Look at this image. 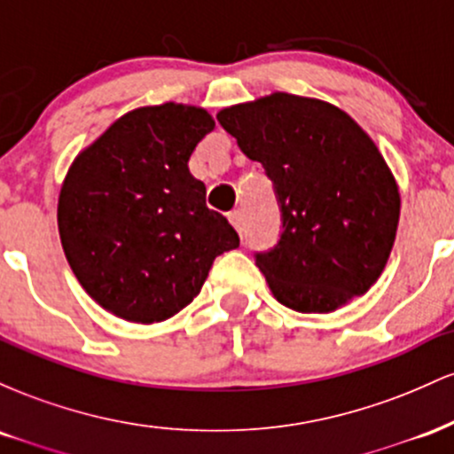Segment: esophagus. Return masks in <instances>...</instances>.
Segmentation results:
<instances>
[{"label":"esophagus","instance_id":"1","mask_svg":"<svg viewBox=\"0 0 454 454\" xmlns=\"http://www.w3.org/2000/svg\"><path fill=\"white\" fill-rule=\"evenodd\" d=\"M228 220H231L232 226L237 228L239 234H243V213H241V211H232V213H228Z\"/></svg>","mask_w":454,"mask_h":454}]
</instances>
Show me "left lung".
<instances>
[{
  "instance_id": "obj_1",
  "label": "left lung",
  "mask_w": 454,
  "mask_h": 454,
  "mask_svg": "<svg viewBox=\"0 0 454 454\" xmlns=\"http://www.w3.org/2000/svg\"><path fill=\"white\" fill-rule=\"evenodd\" d=\"M264 166L284 232L256 267L275 299L331 314L376 284L397 237L401 194L378 145L335 104L275 91L217 113Z\"/></svg>"
}]
</instances>
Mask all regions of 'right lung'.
Here are the masks:
<instances>
[{
  "label": "right lung",
  "instance_id": "obj_1",
  "mask_svg": "<svg viewBox=\"0 0 454 454\" xmlns=\"http://www.w3.org/2000/svg\"><path fill=\"white\" fill-rule=\"evenodd\" d=\"M215 121L205 108H134L87 145L57 200L61 247L78 284L121 320L153 325L194 301L239 234L207 207L187 168Z\"/></svg>",
  "mask_w": 454,
  "mask_h": 454
}]
</instances>
